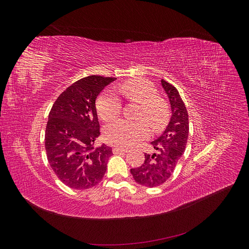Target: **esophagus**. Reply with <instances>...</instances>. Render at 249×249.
Returning a JSON list of instances; mask_svg holds the SVG:
<instances>
[{"label": "esophagus", "mask_w": 249, "mask_h": 249, "mask_svg": "<svg viewBox=\"0 0 249 249\" xmlns=\"http://www.w3.org/2000/svg\"><path fill=\"white\" fill-rule=\"evenodd\" d=\"M127 149L126 148H124V147H118V146H115L113 147V154H119V153H126Z\"/></svg>", "instance_id": "1"}]
</instances>
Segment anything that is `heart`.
I'll return each instance as SVG.
<instances>
[{
	"label": "heart",
	"mask_w": 249,
	"mask_h": 249,
	"mask_svg": "<svg viewBox=\"0 0 249 249\" xmlns=\"http://www.w3.org/2000/svg\"><path fill=\"white\" fill-rule=\"evenodd\" d=\"M119 90L125 99L139 104L136 117L139 120L119 119L105 127L104 136L111 144L129 147L148 136L149 127L153 131H160L167 124L169 118L168 105L158 96V90L153 83L144 79H134L123 83ZM96 111L104 122L115 119L122 111V102L113 92H103L96 101Z\"/></svg>",
	"instance_id": "b5f03b06"
}]
</instances>
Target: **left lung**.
<instances>
[{"label":"left lung","instance_id":"obj_1","mask_svg":"<svg viewBox=\"0 0 249 249\" xmlns=\"http://www.w3.org/2000/svg\"><path fill=\"white\" fill-rule=\"evenodd\" d=\"M161 84L169 99L170 120L161 136L152 142L155 152L145 154L141 166L131 169L135 182L149 188L160 186L170 178L185 152L189 135V117L178 89L164 80Z\"/></svg>","mask_w":249,"mask_h":249}]
</instances>
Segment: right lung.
Wrapping results in <instances>:
<instances>
[{
  "instance_id": "obj_1",
  "label": "right lung",
  "mask_w": 249,
  "mask_h": 249,
  "mask_svg": "<svg viewBox=\"0 0 249 249\" xmlns=\"http://www.w3.org/2000/svg\"><path fill=\"white\" fill-rule=\"evenodd\" d=\"M115 78L89 76L66 88L50 111L46 129L48 161L58 178L84 190L103 179L112 148L94 146L100 136L96 97Z\"/></svg>"
}]
</instances>
